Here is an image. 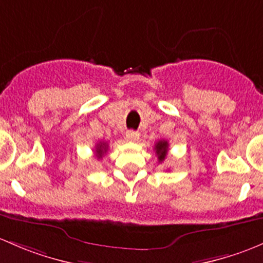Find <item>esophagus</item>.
Segmentation results:
<instances>
[{"instance_id":"1","label":"esophagus","mask_w":263,"mask_h":263,"mask_svg":"<svg viewBox=\"0 0 263 263\" xmlns=\"http://www.w3.org/2000/svg\"><path fill=\"white\" fill-rule=\"evenodd\" d=\"M126 139L129 140V142H137L138 139H139V134H138L137 132H133V130H129L126 132Z\"/></svg>"}]
</instances>
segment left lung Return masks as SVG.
<instances>
[{"label": "left lung", "instance_id": "obj_1", "mask_svg": "<svg viewBox=\"0 0 263 263\" xmlns=\"http://www.w3.org/2000/svg\"><path fill=\"white\" fill-rule=\"evenodd\" d=\"M154 149H156L157 156H158V161L163 162L167 156V151H168V142L167 140H159L158 143H156Z\"/></svg>", "mask_w": 263, "mask_h": 263}]
</instances>
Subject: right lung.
<instances>
[{
	"label": "right lung",
	"instance_id": "right-lung-1",
	"mask_svg": "<svg viewBox=\"0 0 263 263\" xmlns=\"http://www.w3.org/2000/svg\"><path fill=\"white\" fill-rule=\"evenodd\" d=\"M107 151V143L106 142H100L96 144V156L97 158H102V156H104V153H106Z\"/></svg>",
	"mask_w": 263,
	"mask_h": 263
}]
</instances>
